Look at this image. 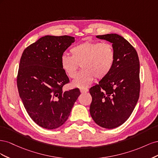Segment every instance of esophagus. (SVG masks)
I'll list each match as a JSON object with an SVG mask.
<instances>
[{
    "mask_svg": "<svg viewBox=\"0 0 158 158\" xmlns=\"http://www.w3.org/2000/svg\"><path fill=\"white\" fill-rule=\"evenodd\" d=\"M80 92L81 93H85L88 92V89L87 88H80Z\"/></svg>",
    "mask_w": 158,
    "mask_h": 158,
    "instance_id": "esophagus-1",
    "label": "esophagus"
}]
</instances>
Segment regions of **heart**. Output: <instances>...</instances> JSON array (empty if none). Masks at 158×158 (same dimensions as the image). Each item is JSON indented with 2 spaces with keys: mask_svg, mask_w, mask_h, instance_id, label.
<instances>
[{
  "mask_svg": "<svg viewBox=\"0 0 158 158\" xmlns=\"http://www.w3.org/2000/svg\"><path fill=\"white\" fill-rule=\"evenodd\" d=\"M71 55L64 54L60 58L61 67L70 78L75 77L81 64L82 70L76 76L72 84L74 87L85 88L92 83L95 77L103 79L111 73L115 54L113 46L107 43L86 41L72 47Z\"/></svg>",
  "mask_w": 158,
  "mask_h": 158,
  "instance_id": "heart-1",
  "label": "heart"
}]
</instances>
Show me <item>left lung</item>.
<instances>
[{
    "label": "left lung",
    "mask_w": 158,
    "mask_h": 158,
    "mask_svg": "<svg viewBox=\"0 0 158 158\" xmlns=\"http://www.w3.org/2000/svg\"><path fill=\"white\" fill-rule=\"evenodd\" d=\"M112 44L113 67L106 78L89 89V113L95 123L108 129L118 127L131 116L140 95V62L135 49L116 33L97 35Z\"/></svg>",
    "instance_id": "1"
}]
</instances>
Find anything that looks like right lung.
Listing matches in <instances>:
<instances>
[{"label": "right lung", "instance_id": "add662e5", "mask_svg": "<svg viewBox=\"0 0 158 158\" xmlns=\"http://www.w3.org/2000/svg\"><path fill=\"white\" fill-rule=\"evenodd\" d=\"M74 41L71 36L45 35L22 55L17 76L19 95L32 120L44 128L63 125L80 94L78 88L62 89L69 78L60 58Z\"/></svg>", "mask_w": 158, "mask_h": 158}]
</instances>
